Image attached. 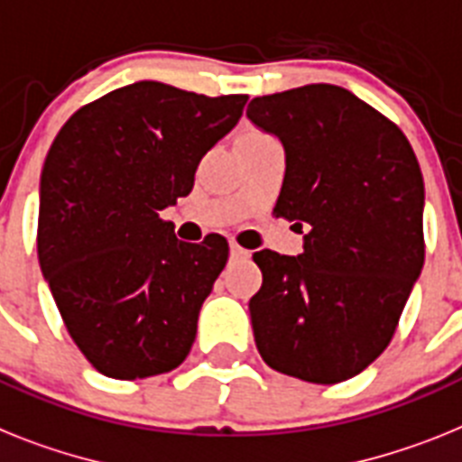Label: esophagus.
<instances>
[{"mask_svg":"<svg viewBox=\"0 0 462 462\" xmlns=\"http://www.w3.org/2000/svg\"><path fill=\"white\" fill-rule=\"evenodd\" d=\"M230 255H232V258H249V251L242 249L239 244L232 242V244H230Z\"/></svg>","mask_w":462,"mask_h":462,"instance_id":"1","label":"esophagus"}]
</instances>
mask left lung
I'll return each mask as SVG.
<instances>
[{"mask_svg":"<svg viewBox=\"0 0 462 462\" xmlns=\"http://www.w3.org/2000/svg\"><path fill=\"white\" fill-rule=\"evenodd\" d=\"M246 117L284 145L274 213L303 235V254H254L255 347L279 374L347 381L390 345L422 270L418 159L397 124L333 84L254 98Z\"/></svg>","mask_w":462,"mask_h":462,"instance_id":"obj_1","label":"left lung"}]
</instances>
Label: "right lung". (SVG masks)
<instances>
[{
    "label": "right lung",
    "instance_id": "add662e5",
    "mask_svg": "<svg viewBox=\"0 0 462 462\" xmlns=\"http://www.w3.org/2000/svg\"><path fill=\"white\" fill-rule=\"evenodd\" d=\"M246 100L135 81L58 131L42 169L37 255L69 338L107 378L166 374L189 355L230 246L220 235L180 242L159 211L189 195Z\"/></svg>",
    "mask_w": 462,
    "mask_h": 462
}]
</instances>
